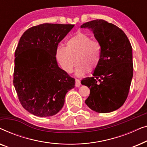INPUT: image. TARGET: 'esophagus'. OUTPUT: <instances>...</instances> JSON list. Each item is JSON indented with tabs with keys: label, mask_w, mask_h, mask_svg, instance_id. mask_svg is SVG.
I'll return each mask as SVG.
<instances>
[{
	"label": "esophagus",
	"mask_w": 147,
	"mask_h": 147,
	"mask_svg": "<svg viewBox=\"0 0 147 147\" xmlns=\"http://www.w3.org/2000/svg\"><path fill=\"white\" fill-rule=\"evenodd\" d=\"M80 85H81V82L79 79H76V87H80Z\"/></svg>",
	"instance_id": "34e87169"
}]
</instances>
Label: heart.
Returning a JSON list of instances; mask_svg holds the SVG:
<instances>
[{
    "instance_id": "heart-1",
    "label": "heart",
    "mask_w": 147,
    "mask_h": 147,
    "mask_svg": "<svg viewBox=\"0 0 147 147\" xmlns=\"http://www.w3.org/2000/svg\"><path fill=\"white\" fill-rule=\"evenodd\" d=\"M66 47L59 46L56 57L64 71L71 73L77 64L76 74L82 76L92 71L99 65L102 58V47L98 41L92 40L88 34L76 33L66 41Z\"/></svg>"
}]
</instances>
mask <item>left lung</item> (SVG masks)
I'll use <instances>...</instances> for the list:
<instances>
[{"label": "left lung", "instance_id": "1", "mask_svg": "<svg viewBox=\"0 0 147 147\" xmlns=\"http://www.w3.org/2000/svg\"><path fill=\"white\" fill-rule=\"evenodd\" d=\"M81 28L91 29L102 47L93 77L81 81L90 90L85 103L96 112H113L123 105L129 92L133 76L131 44L122 29L104 20L87 22Z\"/></svg>", "mask_w": 147, "mask_h": 147}]
</instances>
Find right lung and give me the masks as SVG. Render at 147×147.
<instances>
[{"mask_svg": "<svg viewBox=\"0 0 147 147\" xmlns=\"http://www.w3.org/2000/svg\"><path fill=\"white\" fill-rule=\"evenodd\" d=\"M74 25L44 23L27 29L15 53L13 84L21 105L33 115L47 117L63 108L75 79L56 60L58 44Z\"/></svg>", "mask_w": 147, "mask_h": 147, "instance_id": "add662e5", "label": "right lung"}]
</instances>
